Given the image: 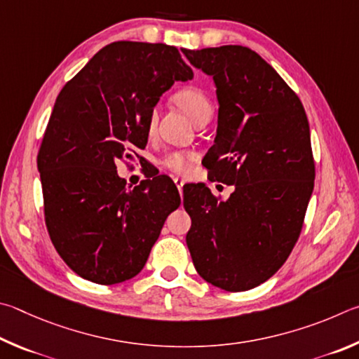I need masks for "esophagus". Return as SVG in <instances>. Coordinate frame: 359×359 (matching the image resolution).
<instances>
[{
    "label": "esophagus",
    "instance_id": "34e87169",
    "mask_svg": "<svg viewBox=\"0 0 359 359\" xmlns=\"http://www.w3.org/2000/svg\"><path fill=\"white\" fill-rule=\"evenodd\" d=\"M173 181H175V184H176V187H178V191H180V194H183V186H184V181H183V180H180V178H175Z\"/></svg>",
    "mask_w": 359,
    "mask_h": 359
}]
</instances>
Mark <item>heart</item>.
I'll return each mask as SVG.
<instances>
[{
  "mask_svg": "<svg viewBox=\"0 0 359 359\" xmlns=\"http://www.w3.org/2000/svg\"><path fill=\"white\" fill-rule=\"evenodd\" d=\"M173 100L181 110L186 111V115L189 116L194 123L198 121V119L203 116H211V111H212L211 100L208 96H206V93L197 86L181 88V90H178L173 94ZM147 129H148V134H151V132L154 130L153 113H151L148 118ZM196 159L197 156L194 153H180V151H176V153L168 154L165 159L162 161V163L163 167L172 170V172L183 175L189 172L192 167V162Z\"/></svg>",
  "mask_w": 359,
  "mask_h": 359,
  "instance_id": "heart-1",
  "label": "heart"
}]
</instances>
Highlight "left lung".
<instances>
[{"label":"left lung","instance_id":"8db88e82","mask_svg":"<svg viewBox=\"0 0 359 359\" xmlns=\"http://www.w3.org/2000/svg\"><path fill=\"white\" fill-rule=\"evenodd\" d=\"M183 53L216 85L217 132L205 167L235 186L227 200L205 184L183 187L192 219L186 243L206 282L250 290L284 265L303 229L316 180L309 121L299 97L254 50Z\"/></svg>","mask_w":359,"mask_h":359}]
</instances>
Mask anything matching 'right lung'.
<instances>
[{"instance_id":"right-lung-1","label":"right lung","mask_w":359,"mask_h":359,"mask_svg":"<svg viewBox=\"0 0 359 359\" xmlns=\"http://www.w3.org/2000/svg\"><path fill=\"white\" fill-rule=\"evenodd\" d=\"M178 48L119 41L93 56L56 97L37 170L55 249L100 285L134 278L181 203L165 175L126 186L116 162L148 143V118L175 81L192 80Z\"/></svg>"}]
</instances>
